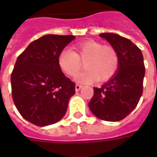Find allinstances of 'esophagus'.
<instances>
[{
    "mask_svg": "<svg viewBox=\"0 0 157 157\" xmlns=\"http://www.w3.org/2000/svg\"><path fill=\"white\" fill-rule=\"evenodd\" d=\"M81 87H82V86L79 85V84H76V92L80 90L81 89Z\"/></svg>",
    "mask_w": 157,
    "mask_h": 157,
    "instance_id": "1",
    "label": "esophagus"
}]
</instances>
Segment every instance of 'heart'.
Masks as SVG:
<instances>
[{
  "mask_svg": "<svg viewBox=\"0 0 157 157\" xmlns=\"http://www.w3.org/2000/svg\"><path fill=\"white\" fill-rule=\"evenodd\" d=\"M75 52L63 50L59 55V64L68 76H75L85 63L86 70L77 76L81 83H91L98 80L105 81L117 72L120 63L119 54L114 47L104 45L95 40H88L76 45Z\"/></svg>",
  "mask_w": 157,
  "mask_h": 157,
  "instance_id": "heart-1",
  "label": "heart"
}]
</instances>
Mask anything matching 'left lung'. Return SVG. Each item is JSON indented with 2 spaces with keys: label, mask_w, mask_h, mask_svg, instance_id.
Masks as SVG:
<instances>
[{
  "label": "left lung",
  "mask_w": 157,
  "mask_h": 157,
  "mask_svg": "<svg viewBox=\"0 0 157 157\" xmlns=\"http://www.w3.org/2000/svg\"><path fill=\"white\" fill-rule=\"evenodd\" d=\"M119 54L120 63L114 76L100 88H94L89 107L96 117L119 121L136 107L143 94L145 76L141 50L131 40L114 33H101Z\"/></svg>",
  "instance_id": "obj_1"
}]
</instances>
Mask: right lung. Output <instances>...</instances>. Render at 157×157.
<instances>
[{
    "label": "right lung",
    "instance_id": "1",
    "mask_svg": "<svg viewBox=\"0 0 157 157\" xmlns=\"http://www.w3.org/2000/svg\"><path fill=\"white\" fill-rule=\"evenodd\" d=\"M75 36L49 34L34 40L18 57L11 73L12 97L28 121L46 126L59 121L75 94V83L65 76L59 55Z\"/></svg>",
    "mask_w": 157,
    "mask_h": 157
}]
</instances>
